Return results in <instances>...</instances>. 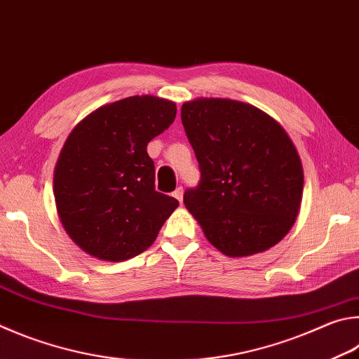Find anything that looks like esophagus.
Wrapping results in <instances>:
<instances>
[{"mask_svg": "<svg viewBox=\"0 0 359 359\" xmlns=\"http://www.w3.org/2000/svg\"><path fill=\"white\" fill-rule=\"evenodd\" d=\"M172 196H174L175 199H177L179 202H182V199H184V188L179 187L177 190H175V191L172 193Z\"/></svg>", "mask_w": 359, "mask_h": 359, "instance_id": "1", "label": "esophagus"}]
</instances>
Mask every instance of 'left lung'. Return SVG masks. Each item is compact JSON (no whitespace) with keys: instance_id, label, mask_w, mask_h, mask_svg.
Wrapping results in <instances>:
<instances>
[{"instance_id":"left-lung-1","label":"left lung","mask_w":359,"mask_h":359,"mask_svg":"<svg viewBox=\"0 0 359 359\" xmlns=\"http://www.w3.org/2000/svg\"><path fill=\"white\" fill-rule=\"evenodd\" d=\"M201 180L184 194L215 248L231 257L275 246L295 223L303 168L289 135L269 114L229 99L182 105Z\"/></svg>"}]
</instances>
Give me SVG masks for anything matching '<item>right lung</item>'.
Instances as JSON below:
<instances>
[{
	"label": "right lung",
	"instance_id": "right-lung-1",
	"mask_svg": "<svg viewBox=\"0 0 359 359\" xmlns=\"http://www.w3.org/2000/svg\"><path fill=\"white\" fill-rule=\"evenodd\" d=\"M175 113L169 100L127 97L95 109L69 135L55 169V199L64 229L90 256H138L177 208V199L155 190L147 154Z\"/></svg>",
	"mask_w": 359,
	"mask_h": 359
}]
</instances>
